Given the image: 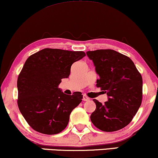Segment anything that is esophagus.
<instances>
[{
	"mask_svg": "<svg viewBox=\"0 0 158 158\" xmlns=\"http://www.w3.org/2000/svg\"><path fill=\"white\" fill-rule=\"evenodd\" d=\"M83 101H89V100H90V99H89V97L86 96V95L83 94Z\"/></svg>",
	"mask_w": 158,
	"mask_h": 158,
	"instance_id": "1",
	"label": "esophagus"
}]
</instances>
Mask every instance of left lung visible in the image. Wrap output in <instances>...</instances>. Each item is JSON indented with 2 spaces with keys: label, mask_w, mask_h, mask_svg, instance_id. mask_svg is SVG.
<instances>
[{
  "label": "left lung",
  "mask_w": 158,
  "mask_h": 158,
  "mask_svg": "<svg viewBox=\"0 0 158 158\" xmlns=\"http://www.w3.org/2000/svg\"><path fill=\"white\" fill-rule=\"evenodd\" d=\"M86 55L100 77L97 87H100L108 96L104 105L93 100L96 109L90 116L91 122L105 132L122 129L131 122L141 106V74L129 57L115 50L87 51Z\"/></svg>",
  "instance_id": "1"
}]
</instances>
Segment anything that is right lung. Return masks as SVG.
<instances>
[{"label": "right lung", "instance_id": "1", "mask_svg": "<svg viewBox=\"0 0 158 158\" xmlns=\"http://www.w3.org/2000/svg\"><path fill=\"white\" fill-rule=\"evenodd\" d=\"M85 56L83 51L45 48L29 56L17 79L18 107L28 124L39 133L54 135L67 126L82 93H63L58 85L71 66Z\"/></svg>", "mask_w": 158, "mask_h": 158}]
</instances>
